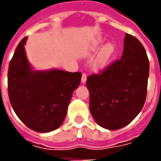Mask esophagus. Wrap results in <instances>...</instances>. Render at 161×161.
Instances as JSON below:
<instances>
[{"label": "esophagus", "mask_w": 161, "mask_h": 161, "mask_svg": "<svg viewBox=\"0 0 161 161\" xmlns=\"http://www.w3.org/2000/svg\"><path fill=\"white\" fill-rule=\"evenodd\" d=\"M86 80H87V75L85 73H83L82 74V77H81V82H82L83 84H84V83L86 82Z\"/></svg>", "instance_id": "esophagus-1"}]
</instances>
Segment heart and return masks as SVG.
<instances>
[{"label":"heart","instance_id":"b5f03b06","mask_svg":"<svg viewBox=\"0 0 161 161\" xmlns=\"http://www.w3.org/2000/svg\"><path fill=\"white\" fill-rule=\"evenodd\" d=\"M115 46L113 43L106 44L102 48L100 53H98V55L92 63V67L94 68V70H100L104 69L108 64L113 55L115 54Z\"/></svg>","mask_w":161,"mask_h":161}]
</instances>
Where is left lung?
Here are the masks:
<instances>
[{
    "label": "left lung",
    "mask_w": 161,
    "mask_h": 161,
    "mask_svg": "<svg viewBox=\"0 0 161 161\" xmlns=\"http://www.w3.org/2000/svg\"><path fill=\"white\" fill-rule=\"evenodd\" d=\"M149 61L135 37L125 34L122 56L99 74L87 77L90 110L98 125L116 130L130 123L144 106Z\"/></svg>",
    "instance_id": "8db88e82"
}]
</instances>
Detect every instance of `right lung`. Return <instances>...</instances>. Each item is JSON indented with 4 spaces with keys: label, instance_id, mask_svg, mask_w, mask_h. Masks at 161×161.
I'll list each match as a JSON object with an SVG mask.
<instances>
[{
    "label": "right lung",
    "instance_id": "right-lung-1",
    "mask_svg": "<svg viewBox=\"0 0 161 161\" xmlns=\"http://www.w3.org/2000/svg\"><path fill=\"white\" fill-rule=\"evenodd\" d=\"M26 41L25 37L9 63L8 91L10 103L27 128L40 133L53 131L65 118L82 73L57 69L33 70L25 52Z\"/></svg>",
    "mask_w": 161,
    "mask_h": 161
}]
</instances>
